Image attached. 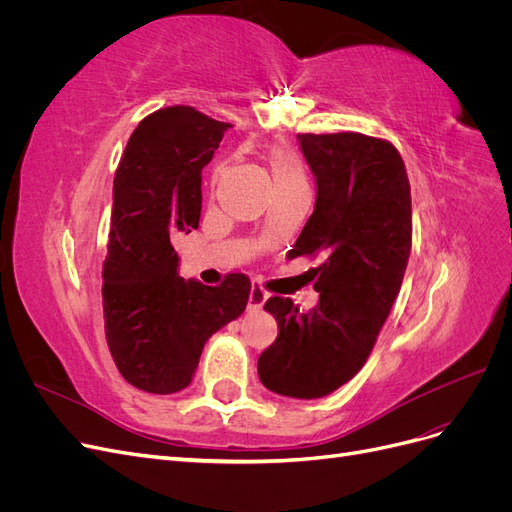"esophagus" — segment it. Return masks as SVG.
Returning a JSON list of instances; mask_svg holds the SVG:
<instances>
[{
	"instance_id": "obj_1",
	"label": "esophagus",
	"mask_w": 512,
	"mask_h": 512,
	"mask_svg": "<svg viewBox=\"0 0 512 512\" xmlns=\"http://www.w3.org/2000/svg\"><path fill=\"white\" fill-rule=\"evenodd\" d=\"M267 299H269V292H267L265 288H262V286L254 284L252 290H250V307H252V309H260L262 305H265Z\"/></svg>"
}]
</instances>
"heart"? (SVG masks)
I'll return each mask as SVG.
<instances>
[{
  "label": "heart",
  "mask_w": 512,
  "mask_h": 512,
  "mask_svg": "<svg viewBox=\"0 0 512 512\" xmlns=\"http://www.w3.org/2000/svg\"><path fill=\"white\" fill-rule=\"evenodd\" d=\"M267 162L271 170L273 188H284V185H294V183H307L305 166L292 149L271 147V151L267 153Z\"/></svg>",
  "instance_id": "1"
}]
</instances>
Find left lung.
<instances>
[{
	"label": "left lung",
	"mask_w": 512,
	"mask_h": 512,
	"mask_svg": "<svg viewBox=\"0 0 512 512\" xmlns=\"http://www.w3.org/2000/svg\"><path fill=\"white\" fill-rule=\"evenodd\" d=\"M316 177V209L288 258H322L312 269L320 301L299 312L271 297L275 342L258 356L269 391L297 399L333 393L367 363L399 294L412 247L406 164L393 143L359 132L299 134Z\"/></svg>",
	"instance_id": "left-lung-1"
}]
</instances>
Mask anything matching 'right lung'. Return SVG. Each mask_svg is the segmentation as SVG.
I'll list each match as a JSON object with an SVG mask.
<instances>
[{
	"label": "right lung",
	"mask_w": 512,
	"mask_h": 512,
	"mask_svg": "<svg viewBox=\"0 0 512 512\" xmlns=\"http://www.w3.org/2000/svg\"><path fill=\"white\" fill-rule=\"evenodd\" d=\"M230 123L192 106L147 115L123 151L113 181L102 307L119 374L147 393L192 382L207 339L243 314L252 282L228 273L220 286L177 275L175 239L200 220V173Z\"/></svg>",
	"instance_id": "1"
}]
</instances>
